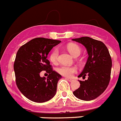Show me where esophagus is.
Here are the masks:
<instances>
[{"instance_id":"34e87169","label":"esophagus","mask_w":121,"mask_h":121,"mask_svg":"<svg viewBox=\"0 0 121 121\" xmlns=\"http://www.w3.org/2000/svg\"><path fill=\"white\" fill-rule=\"evenodd\" d=\"M66 79L68 81H69V82H72L73 80L71 79V78H66Z\"/></svg>"}]
</instances>
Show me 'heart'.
Instances as JSON below:
<instances>
[{"mask_svg":"<svg viewBox=\"0 0 121 121\" xmlns=\"http://www.w3.org/2000/svg\"><path fill=\"white\" fill-rule=\"evenodd\" d=\"M67 49L73 57H78L80 54L81 48L77 44L70 43L67 46ZM59 51L57 49H54L49 56V60L53 64H56L58 60ZM57 72L60 75L66 77H72L75 73L77 72V69L73 66L62 65L57 69Z\"/></svg>","mask_w":121,"mask_h":121,"instance_id":"heart-1","label":"heart"}]
</instances>
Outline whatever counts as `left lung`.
I'll return each mask as SVG.
<instances>
[{"instance_id": "left-lung-1", "label": "left lung", "mask_w": 121, "mask_h": 121, "mask_svg": "<svg viewBox=\"0 0 121 121\" xmlns=\"http://www.w3.org/2000/svg\"><path fill=\"white\" fill-rule=\"evenodd\" d=\"M82 44L87 51L88 57L84 69L78 77H88L73 92L75 97L83 101H91L101 95L108 86L112 67V60L106 45L90 37L72 39Z\"/></svg>"}]
</instances>
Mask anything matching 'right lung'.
<instances>
[{"label": "right lung", "mask_w": 121, "mask_h": 121, "mask_svg": "<svg viewBox=\"0 0 121 121\" xmlns=\"http://www.w3.org/2000/svg\"><path fill=\"white\" fill-rule=\"evenodd\" d=\"M60 41L37 38L30 41L18 51L13 69L16 83L26 98L36 103L50 100L56 93L57 82L62 76L53 71L47 57ZM49 73L47 78L40 77L41 71Z\"/></svg>", "instance_id": "1"}]
</instances>
